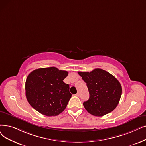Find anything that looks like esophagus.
Returning <instances> with one entry per match:
<instances>
[{"mask_svg":"<svg viewBox=\"0 0 146 146\" xmlns=\"http://www.w3.org/2000/svg\"><path fill=\"white\" fill-rule=\"evenodd\" d=\"M75 96H77V97H79V92H78L75 95Z\"/></svg>","mask_w":146,"mask_h":146,"instance_id":"obj_1","label":"esophagus"}]
</instances>
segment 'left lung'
Returning <instances> with one entry per match:
<instances>
[{
  "instance_id": "1",
  "label": "left lung",
  "mask_w": 146,
  "mask_h": 146,
  "mask_svg": "<svg viewBox=\"0 0 146 146\" xmlns=\"http://www.w3.org/2000/svg\"><path fill=\"white\" fill-rule=\"evenodd\" d=\"M78 73L90 92V98L83 103L88 113L103 116L115 109L121 97L122 86L114 76L101 68Z\"/></svg>"
}]
</instances>
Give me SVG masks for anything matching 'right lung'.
I'll return each mask as SVG.
<instances>
[{"label": "right lung", "instance_id": "1", "mask_svg": "<svg viewBox=\"0 0 146 146\" xmlns=\"http://www.w3.org/2000/svg\"><path fill=\"white\" fill-rule=\"evenodd\" d=\"M68 74V72L55 67L31 72L25 85L26 98L30 106L47 116H57L62 113L72 97L69 85L63 82Z\"/></svg>", "mask_w": 146, "mask_h": 146}]
</instances>
